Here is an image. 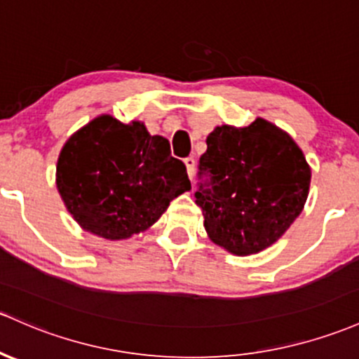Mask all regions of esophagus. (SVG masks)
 Segmentation results:
<instances>
[{"instance_id":"esophagus-1","label":"esophagus","mask_w":359,"mask_h":359,"mask_svg":"<svg viewBox=\"0 0 359 359\" xmlns=\"http://www.w3.org/2000/svg\"><path fill=\"white\" fill-rule=\"evenodd\" d=\"M184 165H187V172H188V176H190V180H194V175H195V159L194 157H187V159H184Z\"/></svg>"}]
</instances>
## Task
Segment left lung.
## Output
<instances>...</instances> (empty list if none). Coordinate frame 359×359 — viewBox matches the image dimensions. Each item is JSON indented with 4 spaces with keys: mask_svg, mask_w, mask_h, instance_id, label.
<instances>
[{
    "mask_svg": "<svg viewBox=\"0 0 359 359\" xmlns=\"http://www.w3.org/2000/svg\"><path fill=\"white\" fill-rule=\"evenodd\" d=\"M195 202L215 245L234 255L262 252L302 214L311 172L287 133L257 118L222 125L207 137Z\"/></svg>",
    "mask_w": 359,
    "mask_h": 359,
    "instance_id": "8db88e82",
    "label": "left lung"
}]
</instances>
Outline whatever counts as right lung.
Wrapping results in <instances>:
<instances>
[{"mask_svg":"<svg viewBox=\"0 0 359 359\" xmlns=\"http://www.w3.org/2000/svg\"><path fill=\"white\" fill-rule=\"evenodd\" d=\"M56 184L73 219L106 240L147 229L191 187L164 137L150 135L140 121L123 125L107 114L68 138Z\"/></svg>","mask_w":359,"mask_h":359,"instance_id":"obj_1","label":"right lung"}]
</instances>
